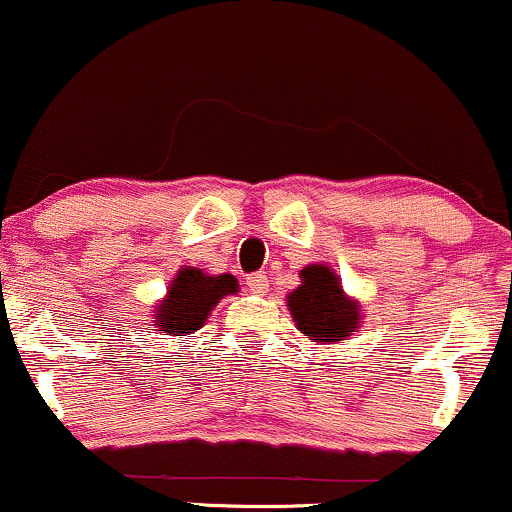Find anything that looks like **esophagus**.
Wrapping results in <instances>:
<instances>
[{"mask_svg": "<svg viewBox=\"0 0 512 512\" xmlns=\"http://www.w3.org/2000/svg\"><path fill=\"white\" fill-rule=\"evenodd\" d=\"M248 289H250L252 293H257V296H264V293H267V289H269L267 276H264L262 272L250 274V276H248Z\"/></svg>", "mask_w": 512, "mask_h": 512, "instance_id": "esophagus-1", "label": "esophagus"}]
</instances>
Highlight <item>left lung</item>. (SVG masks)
Segmentation results:
<instances>
[{"mask_svg":"<svg viewBox=\"0 0 512 512\" xmlns=\"http://www.w3.org/2000/svg\"><path fill=\"white\" fill-rule=\"evenodd\" d=\"M298 276L301 284L286 296V305L305 339L315 344H342L361 330V303L344 291L342 279L330 264H308Z\"/></svg>","mask_w":512,"mask_h":512,"instance_id":"1","label":"left lung"}]
</instances>
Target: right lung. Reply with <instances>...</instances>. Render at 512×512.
<instances>
[{
  "instance_id": "obj_1",
  "label": "right lung",
  "mask_w": 512,
  "mask_h": 512,
  "mask_svg": "<svg viewBox=\"0 0 512 512\" xmlns=\"http://www.w3.org/2000/svg\"><path fill=\"white\" fill-rule=\"evenodd\" d=\"M238 291V279L233 274H207L199 267H180L170 279L166 296L154 305L151 322L158 327L156 332L185 337L204 327L221 298L236 296Z\"/></svg>"
}]
</instances>
